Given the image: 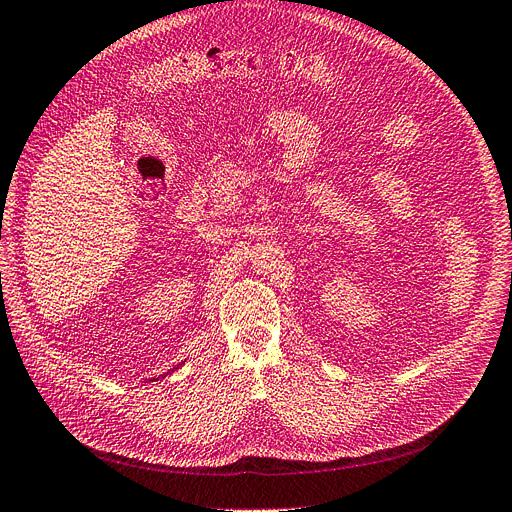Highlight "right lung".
<instances>
[{
	"mask_svg": "<svg viewBox=\"0 0 512 512\" xmlns=\"http://www.w3.org/2000/svg\"><path fill=\"white\" fill-rule=\"evenodd\" d=\"M183 362H185V360H183ZM183 362H181V364H183ZM181 364H177V367H173V369H170V371H168V373H175V371H177V369H179V367H181ZM168 373H166V375H168ZM162 377H164V375H162Z\"/></svg>",
	"mask_w": 512,
	"mask_h": 512,
	"instance_id": "add662e5",
	"label": "right lung"
}]
</instances>
